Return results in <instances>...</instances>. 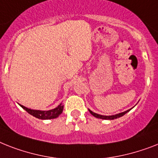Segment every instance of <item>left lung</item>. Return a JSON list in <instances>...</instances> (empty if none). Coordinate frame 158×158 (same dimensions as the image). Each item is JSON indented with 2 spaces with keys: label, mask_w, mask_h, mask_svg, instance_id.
Returning <instances> with one entry per match:
<instances>
[{
  "label": "left lung",
  "mask_w": 158,
  "mask_h": 158,
  "mask_svg": "<svg viewBox=\"0 0 158 158\" xmlns=\"http://www.w3.org/2000/svg\"><path fill=\"white\" fill-rule=\"evenodd\" d=\"M132 109V108H131ZM131 109H130V110H127V111H124V112H122V113H119V114H114V115H110V116H106V115H101V114H97V113H94L92 112V110H89V112H90V114L92 115H93L94 117H96V118H101V119H106V120H113V119H116V118H120V117L123 116L124 114H126L127 113L129 112Z\"/></svg>",
  "instance_id": "1"
}]
</instances>
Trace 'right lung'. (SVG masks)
Returning a JSON list of instances; mask_svg holds the SVG:
<instances>
[{
	"label": "right lung",
	"mask_w": 158,
	"mask_h": 158,
	"mask_svg": "<svg viewBox=\"0 0 158 158\" xmlns=\"http://www.w3.org/2000/svg\"><path fill=\"white\" fill-rule=\"evenodd\" d=\"M22 108L25 110L28 114H30L31 115L39 119H52L56 118L59 115L61 114V113L63 111L64 106L61 105V103L57 107H56L55 109H52V110H31V109H28L25 106L20 105Z\"/></svg>",
	"instance_id": "add662e5"
}]
</instances>
